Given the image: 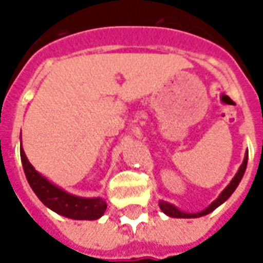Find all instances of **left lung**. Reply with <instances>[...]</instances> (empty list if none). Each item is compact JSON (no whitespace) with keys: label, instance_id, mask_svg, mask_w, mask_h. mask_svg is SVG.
I'll list each match as a JSON object with an SVG mask.
<instances>
[{"label":"left lung","instance_id":"left-lung-1","mask_svg":"<svg viewBox=\"0 0 263 263\" xmlns=\"http://www.w3.org/2000/svg\"><path fill=\"white\" fill-rule=\"evenodd\" d=\"M247 163H248V152H247L245 158H243L242 165L239 166L237 175L234 176V179L230 182V184L222 190V193L217 197V200H214V201L210 204L207 209H204L203 211H200V213H184V211H180L177 207H175L173 204L167 203V201H163V200H160L159 201L160 210H162L166 215H169V217H175V218H197V217H203V215L205 214H210L211 211H214L218 205H221V204L226 201L227 198L234 193V190L238 187V184H239V182H241V179H242L243 176V173H245Z\"/></svg>","mask_w":263,"mask_h":263}]
</instances>
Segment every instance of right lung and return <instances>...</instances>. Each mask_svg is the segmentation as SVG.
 I'll return each instance as SVG.
<instances>
[{
  "instance_id": "obj_1",
  "label": "right lung",
  "mask_w": 263,
  "mask_h": 263,
  "mask_svg": "<svg viewBox=\"0 0 263 263\" xmlns=\"http://www.w3.org/2000/svg\"><path fill=\"white\" fill-rule=\"evenodd\" d=\"M21 160H22L26 180L32 190L35 192L37 198L46 207L53 210L54 213L71 220H97L107 210V203L103 197H77L73 194L66 193L65 190L49 182L39 172L35 171V167L28 160L22 148H21Z\"/></svg>"
}]
</instances>
